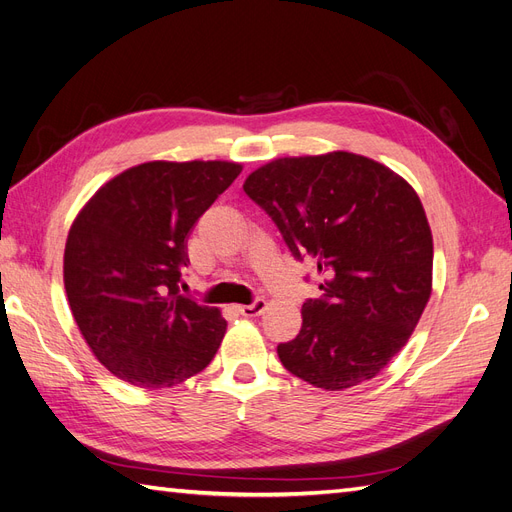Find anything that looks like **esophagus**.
Here are the masks:
<instances>
[{"label": "esophagus", "mask_w": 512, "mask_h": 512, "mask_svg": "<svg viewBox=\"0 0 512 512\" xmlns=\"http://www.w3.org/2000/svg\"><path fill=\"white\" fill-rule=\"evenodd\" d=\"M266 306H268V302L264 298H257L253 304H238L236 311L244 317H257L266 311Z\"/></svg>", "instance_id": "esophagus-1"}]
</instances>
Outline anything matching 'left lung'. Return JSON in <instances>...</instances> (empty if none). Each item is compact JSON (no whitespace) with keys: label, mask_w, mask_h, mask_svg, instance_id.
I'll return each instance as SVG.
<instances>
[{"label":"left lung","mask_w":512,"mask_h":512,"mask_svg":"<svg viewBox=\"0 0 512 512\" xmlns=\"http://www.w3.org/2000/svg\"><path fill=\"white\" fill-rule=\"evenodd\" d=\"M294 257L321 274L283 367L324 390L369 382L405 347L431 298L433 236L414 188L352 152L285 156L244 180Z\"/></svg>","instance_id":"left-lung-1"}]
</instances>
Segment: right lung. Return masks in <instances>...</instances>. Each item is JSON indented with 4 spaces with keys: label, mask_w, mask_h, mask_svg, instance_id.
Wrapping results in <instances>:
<instances>
[{
    "label": "right lung",
    "mask_w": 512,
    "mask_h": 512,
    "mask_svg": "<svg viewBox=\"0 0 512 512\" xmlns=\"http://www.w3.org/2000/svg\"><path fill=\"white\" fill-rule=\"evenodd\" d=\"M227 160H152L102 184L64 248L72 317L96 360L139 388H169L210 364L227 321L180 296L186 238L238 178Z\"/></svg>",
    "instance_id": "right-lung-1"
}]
</instances>
